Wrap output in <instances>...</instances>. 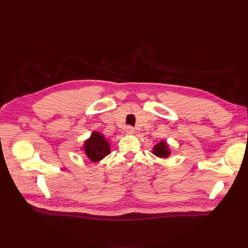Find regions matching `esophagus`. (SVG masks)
Wrapping results in <instances>:
<instances>
[{
  "mask_svg": "<svg viewBox=\"0 0 248 248\" xmlns=\"http://www.w3.org/2000/svg\"><path fill=\"white\" fill-rule=\"evenodd\" d=\"M134 132V129H133V127H131V126H128L126 128V133L127 134H132Z\"/></svg>",
  "mask_w": 248,
  "mask_h": 248,
  "instance_id": "obj_1",
  "label": "esophagus"
}]
</instances>
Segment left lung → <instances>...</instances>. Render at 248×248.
<instances>
[{"label":"left lung","instance_id":"8db88e82","mask_svg":"<svg viewBox=\"0 0 248 248\" xmlns=\"http://www.w3.org/2000/svg\"><path fill=\"white\" fill-rule=\"evenodd\" d=\"M153 154H155L156 156L158 157H168L170 156V150H169V146L166 141H160L159 144H157L154 148H153Z\"/></svg>","mask_w":248,"mask_h":248}]
</instances>
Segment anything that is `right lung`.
I'll use <instances>...</instances> for the list:
<instances>
[{
    "label": "right lung",
    "instance_id": "1",
    "mask_svg": "<svg viewBox=\"0 0 248 248\" xmlns=\"http://www.w3.org/2000/svg\"><path fill=\"white\" fill-rule=\"evenodd\" d=\"M85 153L92 162H98L110 153L109 142L101 133L94 131L91 138L85 141Z\"/></svg>",
    "mask_w": 248,
    "mask_h": 248
}]
</instances>
